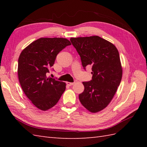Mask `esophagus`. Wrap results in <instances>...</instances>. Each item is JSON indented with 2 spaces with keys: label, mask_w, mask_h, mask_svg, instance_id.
Wrapping results in <instances>:
<instances>
[{
  "label": "esophagus",
  "mask_w": 147,
  "mask_h": 147,
  "mask_svg": "<svg viewBox=\"0 0 147 147\" xmlns=\"http://www.w3.org/2000/svg\"><path fill=\"white\" fill-rule=\"evenodd\" d=\"M66 84L68 85V86H72L73 85L74 83H71V82H66Z\"/></svg>",
  "instance_id": "esophagus-1"
}]
</instances>
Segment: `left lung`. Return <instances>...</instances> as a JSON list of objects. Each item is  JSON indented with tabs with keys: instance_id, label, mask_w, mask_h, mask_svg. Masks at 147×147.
<instances>
[{
	"instance_id": "obj_1",
	"label": "left lung",
	"mask_w": 147,
	"mask_h": 147,
	"mask_svg": "<svg viewBox=\"0 0 147 147\" xmlns=\"http://www.w3.org/2000/svg\"><path fill=\"white\" fill-rule=\"evenodd\" d=\"M70 40L80 55L84 69L92 66V80L83 82L85 90L79 95L80 101L90 112L101 111L110 104L122 79L119 52L113 43L98 36Z\"/></svg>"
}]
</instances>
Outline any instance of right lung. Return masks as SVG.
Listing matches in <instances>:
<instances>
[{
  "instance_id": "add662e5",
  "label": "right lung",
  "mask_w": 147,
  "mask_h": 147,
  "mask_svg": "<svg viewBox=\"0 0 147 147\" xmlns=\"http://www.w3.org/2000/svg\"><path fill=\"white\" fill-rule=\"evenodd\" d=\"M71 45L64 38H40L23 50L18 59L19 82L24 94L36 107L47 111L53 107L65 90V83L47 77L56 56Z\"/></svg>"
}]
</instances>
